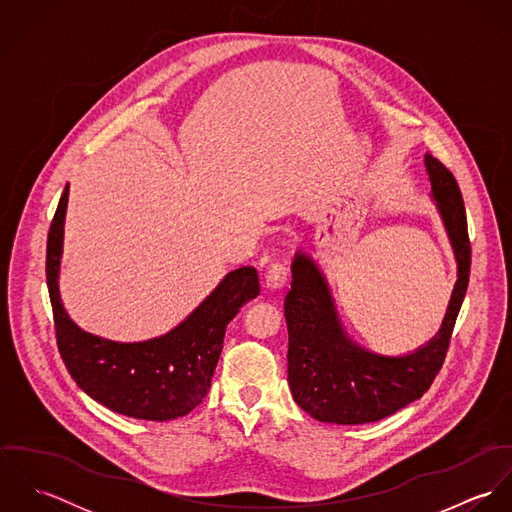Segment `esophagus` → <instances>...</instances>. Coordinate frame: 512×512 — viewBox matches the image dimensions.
Listing matches in <instances>:
<instances>
[{"instance_id":"obj_1","label":"esophagus","mask_w":512,"mask_h":512,"mask_svg":"<svg viewBox=\"0 0 512 512\" xmlns=\"http://www.w3.org/2000/svg\"><path fill=\"white\" fill-rule=\"evenodd\" d=\"M288 282V268L284 262H274L266 272V288L280 290Z\"/></svg>"}]
</instances>
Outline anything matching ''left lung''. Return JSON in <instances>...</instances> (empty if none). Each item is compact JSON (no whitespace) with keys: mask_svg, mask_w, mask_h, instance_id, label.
I'll list each match as a JSON object with an SVG mask.
<instances>
[{"mask_svg":"<svg viewBox=\"0 0 512 512\" xmlns=\"http://www.w3.org/2000/svg\"><path fill=\"white\" fill-rule=\"evenodd\" d=\"M426 167L459 270L443 327L426 347L406 357H380L361 349L345 335L315 264L305 254L293 260L292 290L284 303L288 380L295 402L319 422L355 426L398 412L428 392L447 357L469 284L471 242L453 173L432 155H426Z\"/></svg>","mask_w":512,"mask_h":512,"instance_id":"obj_1","label":"left lung"}]
</instances>
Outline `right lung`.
Returning <instances> with one entry per match:
<instances>
[{
  "label": "right lung",
  "instance_id": "right-lung-1",
  "mask_svg": "<svg viewBox=\"0 0 512 512\" xmlns=\"http://www.w3.org/2000/svg\"><path fill=\"white\" fill-rule=\"evenodd\" d=\"M69 185L47 238V286L61 359L74 382L102 406L136 420H173L197 408L211 388L226 325L260 293L250 266L230 272L179 327L144 343H114L76 327L59 297V264Z\"/></svg>",
  "mask_w": 512,
  "mask_h": 512
}]
</instances>
